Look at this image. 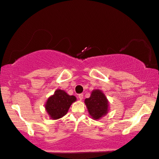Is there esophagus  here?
Returning a JSON list of instances; mask_svg holds the SVG:
<instances>
[{
    "label": "esophagus",
    "instance_id": "34e87169",
    "mask_svg": "<svg viewBox=\"0 0 159 159\" xmlns=\"http://www.w3.org/2000/svg\"><path fill=\"white\" fill-rule=\"evenodd\" d=\"M78 98H79L80 100H82V99H83V94H80L79 96H78Z\"/></svg>",
    "mask_w": 159,
    "mask_h": 159
}]
</instances>
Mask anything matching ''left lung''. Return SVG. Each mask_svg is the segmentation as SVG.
<instances>
[{
	"label": "left lung",
	"instance_id": "obj_1",
	"mask_svg": "<svg viewBox=\"0 0 159 159\" xmlns=\"http://www.w3.org/2000/svg\"><path fill=\"white\" fill-rule=\"evenodd\" d=\"M89 114L93 119H100L108 111V101L104 93L100 90H94L90 97L84 100Z\"/></svg>",
	"mask_w": 159,
	"mask_h": 159
}]
</instances>
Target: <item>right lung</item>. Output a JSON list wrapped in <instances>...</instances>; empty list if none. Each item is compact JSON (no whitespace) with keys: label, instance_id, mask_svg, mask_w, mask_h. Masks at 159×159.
I'll list each match as a JSON object with an SVG mask.
<instances>
[{"label":"right lung","instance_id":"add662e5","mask_svg":"<svg viewBox=\"0 0 159 159\" xmlns=\"http://www.w3.org/2000/svg\"><path fill=\"white\" fill-rule=\"evenodd\" d=\"M75 96L69 95L64 90L58 89L48 98L45 104V110L52 119H58L65 116L71 104L76 101Z\"/></svg>","mask_w":159,"mask_h":159}]
</instances>
